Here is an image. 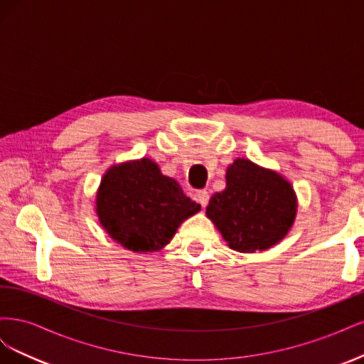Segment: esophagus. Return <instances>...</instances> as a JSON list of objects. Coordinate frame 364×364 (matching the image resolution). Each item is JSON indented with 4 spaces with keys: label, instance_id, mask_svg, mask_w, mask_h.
Returning a JSON list of instances; mask_svg holds the SVG:
<instances>
[{
    "label": "esophagus",
    "instance_id": "esophagus-1",
    "mask_svg": "<svg viewBox=\"0 0 364 364\" xmlns=\"http://www.w3.org/2000/svg\"><path fill=\"white\" fill-rule=\"evenodd\" d=\"M194 199H196V202H199L202 205V208H205L208 205V202H209V193L206 190L196 191Z\"/></svg>",
    "mask_w": 364,
    "mask_h": 364
}]
</instances>
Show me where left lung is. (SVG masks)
Returning a JSON list of instances; mask_svg holds the SVG:
<instances>
[{
	"label": "left lung",
	"mask_w": 364,
	"mask_h": 364,
	"mask_svg": "<svg viewBox=\"0 0 364 364\" xmlns=\"http://www.w3.org/2000/svg\"><path fill=\"white\" fill-rule=\"evenodd\" d=\"M297 214L293 185L278 171L237 158L226 170V188L215 193L206 217L228 246L241 252H262L289 234Z\"/></svg>",
	"instance_id": "8db88e82"
}]
</instances>
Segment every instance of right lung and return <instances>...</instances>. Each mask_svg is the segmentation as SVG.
I'll use <instances>...</instances> for the list:
<instances>
[{
  "label": "right lung",
  "mask_w": 364,
  "mask_h": 364,
  "mask_svg": "<svg viewBox=\"0 0 364 364\" xmlns=\"http://www.w3.org/2000/svg\"><path fill=\"white\" fill-rule=\"evenodd\" d=\"M199 211L200 205L150 158L109 167L95 196V213L106 234L136 253L164 249L185 220Z\"/></svg>",
  "instance_id": "add662e5"
}]
</instances>
